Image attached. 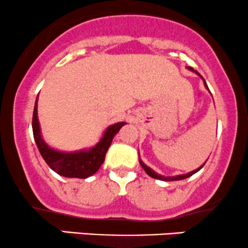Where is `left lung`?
<instances>
[{"mask_svg":"<svg viewBox=\"0 0 248 248\" xmlns=\"http://www.w3.org/2000/svg\"><path fill=\"white\" fill-rule=\"evenodd\" d=\"M188 69H189V70H192V72H194L195 74H198V75H199L200 78H202V80H203V78H202V76H201V75L199 74V73L197 72V70H194V69H193V68H190V67H188ZM203 83H205V87H206V88L208 89V87H207V84H206V81H205V80H203ZM139 161H140V165H141V167H142L143 170H145V172H146L147 174H148L149 176H152V178H154V179H159V180H164V181H176V180H182V179L189 178V176H192L193 174H195V173H197L198 170H200L201 168L203 167V165L206 164V162H205V164H203L202 166H200V167H199V168H197V170H192V172H189V173H187V174H182V175H175V176H164V175H160V174H157L156 172H154V170H152L151 167H148V166L143 164V162L141 161L140 159H139Z\"/></svg>","mask_w":248,"mask_h":248,"instance_id":"1","label":"left lung"}]
</instances>
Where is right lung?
Masks as SVG:
<instances>
[{
	"mask_svg": "<svg viewBox=\"0 0 248 248\" xmlns=\"http://www.w3.org/2000/svg\"><path fill=\"white\" fill-rule=\"evenodd\" d=\"M124 124L126 122H118L108 127L101 140L93 148L64 153L50 148L42 139L39 119H37V99L35 101L34 113H32V133L41 155L51 170H55L59 175L66 178L86 179L96 173L105 161L106 153L110 147L113 138Z\"/></svg>",
	"mask_w": 248,
	"mask_h": 248,
	"instance_id": "obj_1",
	"label": "right lung"
}]
</instances>
